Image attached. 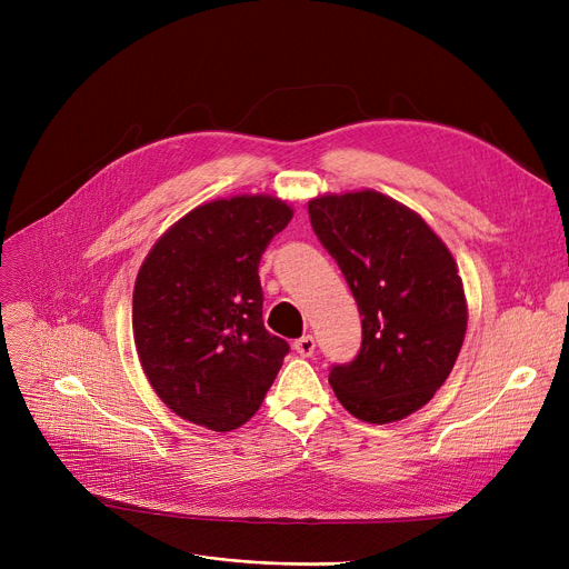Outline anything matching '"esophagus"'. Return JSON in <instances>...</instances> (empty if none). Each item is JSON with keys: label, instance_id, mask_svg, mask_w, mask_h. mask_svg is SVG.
<instances>
[{"label": "esophagus", "instance_id": "obj_1", "mask_svg": "<svg viewBox=\"0 0 569 569\" xmlns=\"http://www.w3.org/2000/svg\"><path fill=\"white\" fill-rule=\"evenodd\" d=\"M292 348H295L297 352H300L302 357H311L313 350H316V341H313L311 335H305L302 339H297V341L292 343Z\"/></svg>", "mask_w": 569, "mask_h": 569}]
</instances>
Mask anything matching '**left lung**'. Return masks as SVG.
I'll return each instance as SVG.
<instances>
[{
	"instance_id": "left-lung-1",
	"label": "left lung",
	"mask_w": 569,
	"mask_h": 569,
	"mask_svg": "<svg viewBox=\"0 0 569 569\" xmlns=\"http://www.w3.org/2000/svg\"><path fill=\"white\" fill-rule=\"evenodd\" d=\"M309 217L362 316V348L332 367V390L357 420H403L431 401L461 352L459 267L420 214L373 189L318 196Z\"/></svg>"
}]
</instances>
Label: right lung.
Here are the masks:
<instances>
[{"instance_id":"right-lung-1","label":"right lung","mask_w":569,"mask_h":569,"mask_svg":"<svg viewBox=\"0 0 569 569\" xmlns=\"http://www.w3.org/2000/svg\"><path fill=\"white\" fill-rule=\"evenodd\" d=\"M292 219L277 196L198 204L147 253L133 288V341L159 399L209 431L249 422L290 346L262 325L258 264Z\"/></svg>"}]
</instances>
